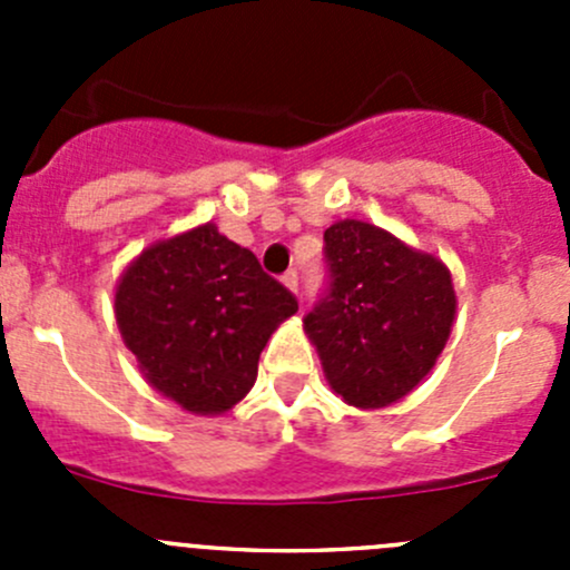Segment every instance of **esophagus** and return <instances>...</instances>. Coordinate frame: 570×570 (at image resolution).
I'll return each mask as SVG.
<instances>
[{
  "label": "esophagus",
  "mask_w": 570,
  "mask_h": 570,
  "mask_svg": "<svg viewBox=\"0 0 570 570\" xmlns=\"http://www.w3.org/2000/svg\"><path fill=\"white\" fill-rule=\"evenodd\" d=\"M281 281H284L286 289L295 292V295H297V286H301V281H297V273H295V269H289V273H286L284 278H281Z\"/></svg>",
  "instance_id": "esophagus-1"
}]
</instances>
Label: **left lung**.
<instances>
[{"label":"left lung","instance_id":"1","mask_svg":"<svg viewBox=\"0 0 570 570\" xmlns=\"http://www.w3.org/2000/svg\"><path fill=\"white\" fill-rule=\"evenodd\" d=\"M325 262L327 289L303 327L327 383L347 405H392L424 381L450 338V269L364 220L327 228Z\"/></svg>","mask_w":570,"mask_h":570}]
</instances>
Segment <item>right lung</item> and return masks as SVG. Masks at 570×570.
Wrapping results in <instances>:
<instances>
[{
  "label": "right lung",
  "instance_id": "1",
  "mask_svg": "<svg viewBox=\"0 0 570 570\" xmlns=\"http://www.w3.org/2000/svg\"><path fill=\"white\" fill-rule=\"evenodd\" d=\"M295 312V295L215 223L148 245L115 286L118 331L146 381L200 416L250 392L264 344Z\"/></svg>",
  "mask_w": 570,
  "mask_h": 570
}]
</instances>
